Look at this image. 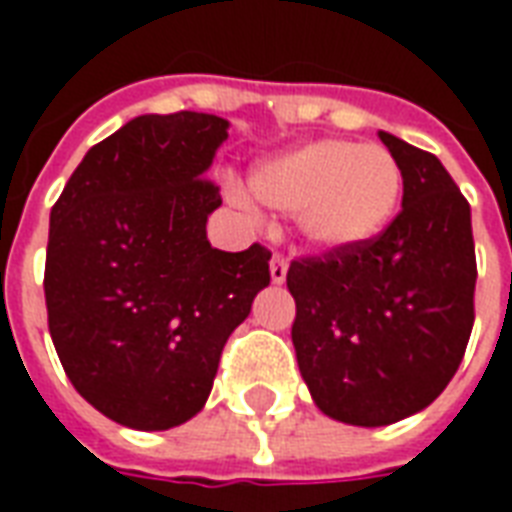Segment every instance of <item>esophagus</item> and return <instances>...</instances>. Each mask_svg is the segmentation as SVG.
<instances>
[{
  "mask_svg": "<svg viewBox=\"0 0 512 512\" xmlns=\"http://www.w3.org/2000/svg\"><path fill=\"white\" fill-rule=\"evenodd\" d=\"M285 277H288V257L282 255V252H274V257H271V279L277 285H282Z\"/></svg>",
  "mask_w": 512,
  "mask_h": 512,
  "instance_id": "1",
  "label": "esophagus"
}]
</instances>
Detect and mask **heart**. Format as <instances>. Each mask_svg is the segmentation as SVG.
Returning <instances> with one entry per match:
<instances>
[{
	"instance_id": "heart-1",
	"label": "heart",
	"mask_w": 512,
	"mask_h": 512,
	"mask_svg": "<svg viewBox=\"0 0 512 512\" xmlns=\"http://www.w3.org/2000/svg\"><path fill=\"white\" fill-rule=\"evenodd\" d=\"M403 175L381 145L312 142L268 161L252 175L257 200L290 216L312 244L343 249L384 230L400 200Z\"/></svg>"
}]
</instances>
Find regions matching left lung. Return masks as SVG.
<instances>
[{
	"instance_id": "8db88e82",
	"label": "left lung",
	"mask_w": 512,
	"mask_h": 512,
	"mask_svg": "<svg viewBox=\"0 0 512 512\" xmlns=\"http://www.w3.org/2000/svg\"><path fill=\"white\" fill-rule=\"evenodd\" d=\"M403 175V208L362 244L296 257L293 348L315 406L378 428L430 406L474 323L469 202L428 150L381 131Z\"/></svg>"
}]
</instances>
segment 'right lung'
Segmentation results:
<instances>
[{
  "instance_id": "obj_1",
  "label": "right lung",
  "mask_w": 512,
  "mask_h": 512,
  "mask_svg": "<svg viewBox=\"0 0 512 512\" xmlns=\"http://www.w3.org/2000/svg\"><path fill=\"white\" fill-rule=\"evenodd\" d=\"M227 120L142 115L87 150L51 208L49 332L65 376L101 414L169 430L211 395L222 348L271 282L266 246L222 252L205 172Z\"/></svg>"
}]
</instances>
